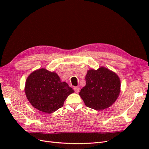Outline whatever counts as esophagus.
Wrapping results in <instances>:
<instances>
[{
	"label": "esophagus",
	"instance_id": "esophagus-1",
	"mask_svg": "<svg viewBox=\"0 0 149 149\" xmlns=\"http://www.w3.org/2000/svg\"><path fill=\"white\" fill-rule=\"evenodd\" d=\"M74 90L76 93H79V88L78 87H74Z\"/></svg>",
	"mask_w": 149,
	"mask_h": 149
}]
</instances>
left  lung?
Segmentation results:
<instances>
[{
    "instance_id": "obj_1",
    "label": "left lung",
    "mask_w": 149,
    "mask_h": 149,
    "mask_svg": "<svg viewBox=\"0 0 149 149\" xmlns=\"http://www.w3.org/2000/svg\"><path fill=\"white\" fill-rule=\"evenodd\" d=\"M86 86L79 95L85 105L97 111L111 106L118 98L121 83L115 73L105 68L89 70L86 75Z\"/></svg>"
}]
</instances>
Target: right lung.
Returning a JSON list of instances; mask_svg holds the SVG:
<instances>
[{
    "label": "right lung",
    "mask_w": 149,
    "mask_h": 149,
    "mask_svg": "<svg viewBox=\"0 0 149 149\" xmlns=\"http://www.w3.org/2000/svg\"><path fill=\"white\" fill-rule=\"evenodd\" d=\"M25 92L35 108L51 113L63 107L68 96L74 91L66 82H61L56 73L42 68L29 75Z\"/></svg>",
    "instance_id": "add662e5"
}]
</instances>
